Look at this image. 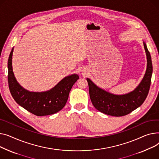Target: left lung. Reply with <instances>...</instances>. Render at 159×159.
<instances>
[{
    "label": "left lung",
    "mask_w": 159,
    "mask_h": 159,
    "mask_svg": "<svg viewBox=\"0 0 159 159\" xmlns=\"http://www.w3.org/2000/svg\"><path fill=\"white\" fill-rule=\"evenodd\" d=\"M144 46L147 56V69L143 80L133 92L122 96L114 95L87 79L92 105L101 112L116 117L124 116L139 107L145 101L150 90L153 66L150 53L144 42Z\"/></svg>",
    "instance_id": "obj_1"
}]
</instances>
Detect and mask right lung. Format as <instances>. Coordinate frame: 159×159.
<instances>
[{"instance_id":"obj_1","label":"right lung","mask_w":159,"mask_h":159,"mask_svg":"<svg viewBox=\"0 0 159 159\" xmlns=\"http://www.w3.org/2000/svg\"><path fill=\"white\" fill-rule=\"evenodd\" d=\"M12 49L9 54L8 68V85L11 94L20 106L36 116L54 114L61 110L67 102L69 92L74 83L79 79L77 74L62 80L52 89L44 92H29L18 84L12 69Z\"/></svg>"}]
</instances>
